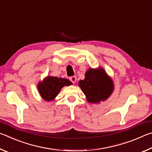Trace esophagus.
<instances>
[{"label": "esophagus", "instance_id": "obj_1", "mask_svg": "<svg viewBox=\"0 0 152 152\" xmlns=\"http://www.w3.org/2000/svg\"><path fill=\"white\" fill-rule=\"evenodd\" d=\"M70 80L72 82V83H75L76 82V76H71L70 78Z\"/></svg>", "mask_w": 152, "mask_h": 152}]
</instances>
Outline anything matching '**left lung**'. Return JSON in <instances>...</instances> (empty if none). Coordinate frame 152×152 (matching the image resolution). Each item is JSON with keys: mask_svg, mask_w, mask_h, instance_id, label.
I'll return each instance as SVG.
<instances>
[{"mask_svg": "<svg viewBox=\"0 0 152 152\" xmlns=\"http://www.w3.org/2000/svg\"><path fill=\"white\" fill-rule=\"evenodd\" d=\"M78 84L86 95L87 101L92 103L105 101L113 91L112 80L102 68L89 69L85 74V78L80 81Z\"/></svg>", "mask_w": 152, "mask_h": 152, "instance_id": "obj_1", "label": "left lung"}]
</instances>
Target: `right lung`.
Segmentation results:
<instances>
[{
  "mask_svg": "<svg viewBox=\"0 0 152 152\" xmlns=\"http://www.w3.org/2000/svg\"><path fill=\"white\" fill-rule=\"evenodd\" d=\"M72 84L68 79L48 76L43 82H39L37 88L43 99L45 101H51L57 96L63 86L71 85Z\"/></svg>",
  "mask_w": 152,
  "mask_h": 152,
  "instance_id": "right-lung-1",
  "label": "right lung"
}]
</instances>
